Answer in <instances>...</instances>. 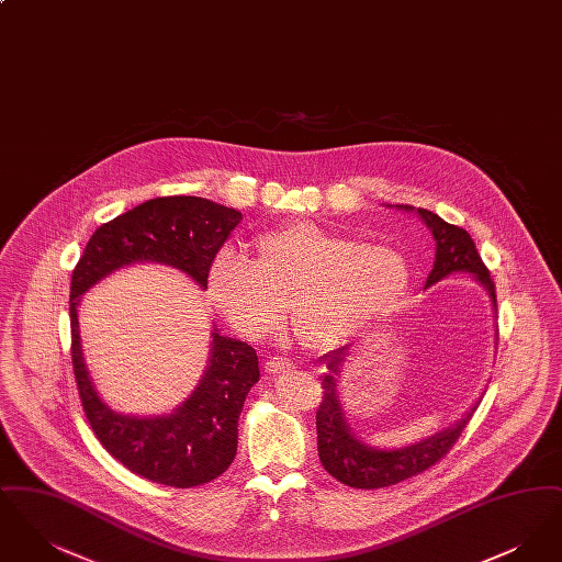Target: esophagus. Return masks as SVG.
<instances>
[{
	"mask_svg": "<svg viewBox=\"0 0 562 562\" xmlns=\"http://www.w3.org/2000/svg\"><path fill=\"white\" fill-rule=\"evenodd\" d=\"M293 369V360L282 358V356H273V358H269L268 362H266V371L268 373H291Z\"/></svg>",
	"mask_w": 562,
	"mask_h": 562,
	"instance_id": "obj_1",
	"label": "esophagus"
}]
</instances>
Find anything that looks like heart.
Segmentation results:
<instances>
[{
	"label": "heart",
	"instance_id": "1",
	"mask_svg": "<svg viewBox=\"0 0 562 562\" xmlns=\"http://www.w3.org/2000/svg\"><path fill=\"white\" fill-rule=\"evenodd\" d=\"M406 284L408 268L398 250L358 244L314 223H291L259 236L252 259L225 248L209 273L216 307L240 335H273L289 305L296 339L316 351L339 346L390 310Z\"/></svg>",
	"mask_w": 562,
	"mask_h": 562
}]
</instances>
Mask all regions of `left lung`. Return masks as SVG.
Instances as JSON below:
<instances>
[{"instance_id":"8db88e82","label":"left lung","mask_w":562,"mask_h":562,"mask_svg":"<svg viewBox=\"0 0 562 562\" xmlns=\"http://www.w3.org/2000/svg\"><path fill=\"white\" fill-rule=\"evenodd\" d=\"M401 209L413 211V206H401ZM417 214L426 221L436 240V261L429 271L426 289L440 282L453 271H468L488 291L493 299V307L497 310V299H495L497 294H495L493 278L486 266L482 263L476 244L470 238V234L463 227L451 225L426 209H417ZM324 362L328 373L322 379V401L316 413L318 454H321L324 470L333 479L353 488H383V486H392L424 474L453 449L454 442L470 424L481 402H476L474 408L451 429H445L431 438L398 451H376L373 447H367L364 442H360L344 419V408L339 402L337 379H335L344 362V351L328 353Z\"/></svg>"}]
</instances>
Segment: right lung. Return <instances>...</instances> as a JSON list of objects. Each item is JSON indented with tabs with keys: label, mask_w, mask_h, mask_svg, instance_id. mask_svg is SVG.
Instances as JSON below:
<instances>
[{
	"label": "right lung",
	"mask_w": 562,
	"mask_h": 562,
	"mask_svg": "<svg viewBox=\"0 0 562 562\" xmlns=\"http://www.w3.org/2000/svg\"><path fill=\"white\" fill-rule=\"evenodd\" d=\"M241 213L195 195H166L103 223L71 273V364L92 431L113 459L147 481L191 488L218 479L238 451V419L259 381L257 351L213 333L209 369L195 392L166 417L117 415L97 396L80 348V294L115 269L156 261L186 271L202 289L216 252Z\"/></svg>",
	"instance_id": "obj_1"
}]
</instances>
